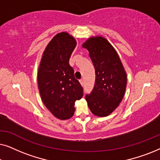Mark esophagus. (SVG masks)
I'll return each mask as SVG.
<instances>
[{
    "label": "esophagus",
    "mask_w": 160,
    "mask_h": 160,
    "mask_svg": "<svg viewBox=\"0 0 160 160\" xmlns=\"http://www.w3.org/2000/svg\"><path fill=\"white\" fill-rule=\"evenodd\" d=\"M80 83H81V84H82V86H84V79H81Z\"/></svg>",
    "instance_id": "34e87169"
}]
</instances>
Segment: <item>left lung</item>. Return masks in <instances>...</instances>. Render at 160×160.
Wrapping results in <instances>:
<instances>
[{
    "mask_svg": "<svg viewBox=\"0 0 160 160\" xmlns=\"http://www.w3.org/2000/svg\"><path fill=\"white\" fill-rule=\"evenodd\" d=\"M89 52L95 70L92 91L85 96L91 112L98 117L112 113L123 99L127 75L119 55L102 37H92L82 45Z\"/></svg>",
    "mask_w": 160,
    "mask_h": 160,
    "instance_id": "obj_1",
    "label": "left lung"
}]
</instances>
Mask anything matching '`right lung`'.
<instances>
[{
	"instance_id": "1",
	"label": "right lung",
	"mask_w": 160,
	"mask_h": 160,
	"mask_svg": "<svg viewBox=\"0 0 160 160\" xmlns=\"http://www.w3.org/2000/svg\"><path fill=\"white\" fill-rule=\"evenodd\" d=\"M76 46V40L68 33L57 34L46 48L38 68V85L42 101L60 119L73 117L75 102L84 95L83 87L69 65Z\"/></svg>"
}]
</instances>
